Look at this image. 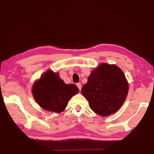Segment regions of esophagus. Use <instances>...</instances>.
<instances>
[{
    "instance_id": "obj_1",
    "label": "esophagus",
    "mask_w": 154,
    "mask_h": 154,
    "mask_svg": "<svg viewBox=\"0 0 154 154\" xmlns=\"http://www.w3.org/2000/svg\"><path fill=\"white\" fill-rule=\"evenodd\" d=\"M77 86L78 88H79V91H81V83H77Z\"/></svg>"
}]
</instances>
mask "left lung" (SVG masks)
I'll return each instance as SVG.
<instances>
[{
    "instance_id": "left-lung-1",
    "label": "left lung",
    "mask_w": 154,
    "mask_h": 154,
    "mask_svg": "<svg viewBox=\"0 0 154 154\" xmlns=\"http://www.w3.org/2000/svg\"><path fill=\"white\" fill-rule=\"evenodd\" d=\"M128 91V84L122 71L115 65L102 63L91 72L81 93L94 112L107 116L122 105Z\"/></svg>"
}]
</instances>
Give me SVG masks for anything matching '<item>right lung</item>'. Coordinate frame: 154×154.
<instances>
[{
    "mask_svg": "<svg viewBox=\"0 0 154 154\" xmlns=\"http://www.w3.org/2000/svg\"><path fill=\"white\" fill-rule=\"evenodd\" d=\"M79 92L74 84H65L57 73L49 70L32 88L35 101L44 109L57 113L63 111L69 100Z\"/></svg>",
    "mask_w": 154,
    "mask_h": 154,
    "instance_id": "right-lung-1",
    "label": "right lung"
}]
</instances>
